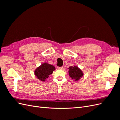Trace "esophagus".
Masks as SVG:
<instances>
[{"instance_id": "34e87169", "label": "esophagus", "mask_w": 120, "mask_h": 120, "mask_svg": "<svg viewBox=\"0 0 120 120\" xmlns=\"http://www.w3.org/2000/svg\"><path fill=\"white\" fill-rule=\"evenodd\" d=\"M57 68H58V69H60V70H61V69L63 68V67H57Z\"/></svg>"}]
</instances>
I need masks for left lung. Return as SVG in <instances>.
Returning a JSON list of instances; mask_svg holds the SVG:
<instances>
[{
	"label": "left lung",
	"mask_w": 120,
	"mask_h": 120,
	"mask_svg": "<svg viewBox=\"0 0 120 120\" xmlns=\"http://www.w3.org/2000/svg\"><path fill=\"white\" fill-rule=\"evenodd\" d=\"M68 74L70 77L75 81H78L83 75L82 70L77 66H72L68 68Z\"/></svg>",
	"instance_id": "obj_1"
}]
</instances>
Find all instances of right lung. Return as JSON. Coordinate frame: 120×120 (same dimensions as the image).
<instances>
[{"label": "right lung", "mask_w": 120, "mask_h": 120, "mask_svg": "<svg viewBox=\"0 0 120 120\" xmlns=\"http://www.w3.org/2000/svg\"><path fill=\"white\" fill-rule=\"evenodd\" d=\"M55 70V67L52 65L45 63L36 69L34 71V75L39 80L45 82Z\"/></svg>", "instance_id": "obj_1"}]
</instances>
